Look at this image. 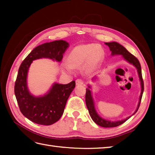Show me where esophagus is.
I'll return each instance as SVG.
<instances>
[{"label":"esophagus","mask_w":155,"mask_h":155,"mask_svg":"<svg viewBox=\"0 0 155 155\" xmlns=\"http://www.w3.org/2000/svg\"><path fill=\"white\" fill-rule=\"evenodd\" d=\"M84 84V81L82 80V79H77L76 80V84L77 85V86H81V85H83Z\"/></svg>","instance_id":"esophagus-1"}]
</instances>
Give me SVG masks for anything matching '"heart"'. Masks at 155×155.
<instances>
[{
  "mask_svg": "<svg viewBox=\"0 0 155 155\" xmlns=\"http://www.w3.org/2000/svg\"><path fill=\"white\" fill-rule=\"evenodd\" d=\"M103 57V52L98 46L94 44L78 46L74 48L68 56V62L73 67H78L87 63L85 69L93 71L100 63ZM68 70L71 67L68 66Z\"/></svg>",
  "mask_w": 155,
  "mask_h": 155,
  "instance_id": "obj_1",
  "label": "heart"
}]
</instances>
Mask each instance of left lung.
Here are the masks:
<instances>
[{
    "instance_id": "1",
    "label": "left lung",
    "mask_w": 155,
    "mask_h": 155,
    "mask_svg": "<svg viewBox=\"0 0 155 155\" xmlns=\"http://www.w3.org/2000/svg\"><path fill=\"white\" fill-rule=\"evenodd\" d=\"M105 45H107L108 47H109L110 51L112 52V55H114V54L123 55V57L125 60L127 61L128 62H130V64H133L137 69L138 73H139V76L140 78L141 88H142V89H141V93H140V96L139 98V104H138L137 110L134 113L135 114L140 107L141 98H142L143 93L144 91V82H143V77H142V72H141V67H140V62L137 57H134L133 54L130 53V52H128L127 49L123 47V46H122L119 43H117L116 42H106ZM90 88H91V87L88 86V88L86 89L85 101H86V104L88 110V113L90 114V116L92 118V119L93 120V121L97 124L105 128L118 127L119 126V125L123 124L125 121H127L128 118L131 117L130 116L129 117L127 118L126 119L121 120L119 121H110V120H108L107 119H104V118H103V117H101L96 110V108H95V106H94V103L93 97H92Z\"/></svg>"
}]
</instances>
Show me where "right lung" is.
I'll use <instances>...</instances> for the list:
<instances>
[{
    "label": "right lung",
    "instance_id": "1",
    "mask_svg": "<svg viewBox=\"0 0 155 155\" xmlns=\"http://www.w3.org/2000/svg\"><path fill=\"white\" fill-rule=\"evenodd\" d=\"M68 47V42L62 40L39 45L20 66L15 84V97L22 114L35 123L51 125L60 119L68 98L75 87V81L67 84L54 83L47 94L35 97L29 93L27 85L29 67L34 60L41 58L61 61Z\"/></svg>",
    "mask_w": 155,
    "mask_h": 155
}]
</instances>
